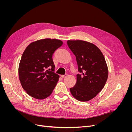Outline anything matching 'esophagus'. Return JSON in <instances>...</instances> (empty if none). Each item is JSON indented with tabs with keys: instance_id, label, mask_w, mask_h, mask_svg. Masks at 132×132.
Here are the masks:
<instances>
[{
	"instance_id": "1",
	"label": "esophagus",
	"mask_w": 132,
	"mask_h": 132,
	"mask_svg": "<svg viewBox=\"0 0 132 132\" xmlns=\"http://www.w3.org/2000/svg\"><path fill=\"white\" fill-rule=\"evenodd\" d=\"M67 76V74H65V75H61V77L62 78H64L66 77Z\"/></svg>"
}]
</instances>
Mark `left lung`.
I'll use <instances>...</instances> for the list:
<instances>
[{
    "instance_id": "8db88e82",
    "label": "left lung",
    "mask_w": 132,
    "mask_h": 132,
    "mask_svg": "<svg viewBox=\"0 0 132 132\" xmlns=\"http://www.w3.org/2000/svg\"><path fill=\"white\" fill-rule=\"evenodd\" d=\"M67 45L75 55L78 65L77 81L70 88L74 97L87 102L96 96L104 87L108 78V68L99 48L88 42L67 40Z\"/></svg>"
}]
</instances>
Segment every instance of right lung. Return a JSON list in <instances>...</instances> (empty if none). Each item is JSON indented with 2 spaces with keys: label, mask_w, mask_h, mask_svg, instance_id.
I'll return each instance as SVG.
<instances>
[{
  "label": "right lung",
  "mask_w": 132,
  "mask_h": 132,
  "mask_svg": "<svg viewBox=\"0 0 132 132\" xmlns=\"http://www.w3.org/2000/svg\"><path fill=\"white\" fill-rule=\"evenodd\" d=\"M62 44L59 39L45 38L33 42L26 47L19 64V77L23 89L29 96L43 100L52 94L59 78L53 72L52 55Z\"/></svg>",
  "instance_id": "1"
}]
</instances>
